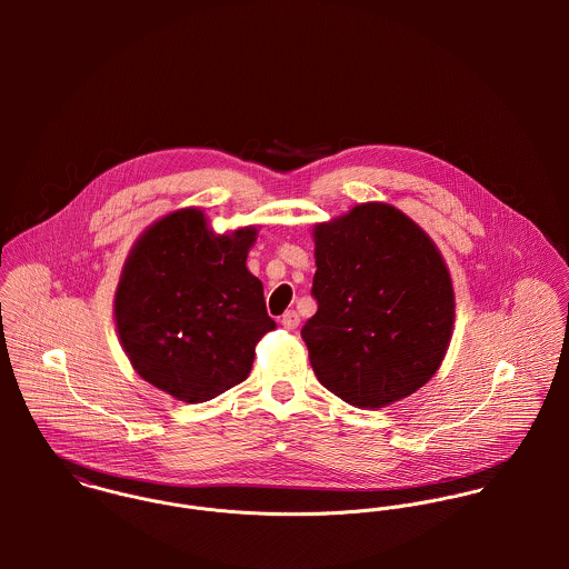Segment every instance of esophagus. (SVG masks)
<instances>
[{
	"instance_id": "34e87169",
	"label": "esophagus",
	"mask_w": 569,
	"mask_h": 569,
	"mask_svg": "<svg viewBox=\"0 0 569 569\" xmlns=\"http://www.w3.org/2000/svg\"><path fill=\"white\" fill-rule=\"evenodd\" d=\"M282 326L287 328V330H296L298 328V325H300V316L296 313V311H287L284 316H282Z\"/></svg>"
}]
</instances>
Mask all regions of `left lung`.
I'll return each instance as SVG.
<instances>
[{"label": "left lung", "mask_w": 569, "mask_h": 569, "mask_svg": "<svg viewBox=\"0 0 569 569\" xmlns=\"http://www.w3.org/2000/svg\"><path fill=\"white\" fill-rule=\"evenodd\" d=\"M302 339L318 381L355 407L390 406L440 368L456 316L449 269L431 239L388 203L320 223Z\"/></svg>", "instance_id": "left-lung-1"}]
</instances>
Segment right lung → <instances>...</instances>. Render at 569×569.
<instances>
[{
  "label": "right lung",
  "instance_id": "add662e5",
  "mask_svg": "<svg viewBox=\"0 0 569 569\" xmlns=\"http://www.w3.org/2000/svg\"><path fill=\"white\" fill-rule=\"evenodd\" d=\"M256 228L214 237L197 208L151 226L129 253L116 326L138 375L203 403L249 377L256 343L276 328L262 282L247 271Z\"/></svg>",
  "mask_w": 569,
  "mask_h": 569
}]
</instances>
